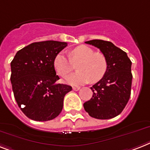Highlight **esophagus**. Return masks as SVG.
Listing matches in <instances>:
<instances>
[{
    "mask_svg": "<svg viewBox=\"0 0 150 150\" xmlns=\"http://www.w3.org/2000/svg\"><path fill=\"white\" fill-rule=\"evenodd\" d=\"M72 88H73V90H74V91H79V90L80 89V87H78V86H77V87H73Z\"/></svg>",
    "mask_w": 150,
    "mask_h": 150,
    "instance_id": "obj_1",
    "label": "esophagus"
}]
</instances>
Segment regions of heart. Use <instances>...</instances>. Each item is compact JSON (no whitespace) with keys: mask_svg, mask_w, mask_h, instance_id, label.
Here are the masks:
<instances>
[{"mask_svg":"<svg viewBox=\"0 0 150 150\" xmlns=\"http://www.w3.org/2000/svg\"><path fill=\"white\" fill-rule=\"evenodd\" d=\"M69 57L63 52H59L54 57L53 66L60 76L64 77L73 69L72 62L76 65L77 72L66 77L65 80L72 86L87 83L91 81L96 83L104 77L108 69L105 56L100 52H95L92 47L79 45L72 49Z\"/></svg>","mask_w":150,"mask_h":150,"instance_id":"1","label":"heart"}]
</instances>
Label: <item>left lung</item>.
Returning a JSON list of instances; mask_svg holds the SVG:
<instances>
[{
    "instance_id": "1",
    "label": "left lung",
    "mask_w": 150,
    "mask_h": 150,
    "mask_svg": "<svg viewBox=\"0 0 150 150\" xmlns=\"http://www.w3.org/2000/svg\"><path fill=\"white\" fill-rule=\"evenodd\" d=\"M99 48L105 56L108 69L104 77L91 87L92 98L83 104L91 117L109 119L117 116L126 107L131 95L132 62L127 54L110 41H86Z\"/></svg>"
}]
</instances>
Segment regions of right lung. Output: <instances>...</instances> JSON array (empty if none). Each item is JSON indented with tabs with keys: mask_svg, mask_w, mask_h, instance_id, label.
I'll list each match as a JSON object with an SVG mask.
<instances>
[{
	"mask_svg": "<svg viewBox=\"0 0 150 150\" xmlns=\"http://www.w3.org/2000/svg\"><path fill=\"white\" fill-rule=\"evenodd\" d=\"M68 45L66 42L45 41L19 50L11 63L12 89L23 113L35 121H48L58 116L64 96L71 91L59 79L53 66L54 58Z\"/></svg>",
	"mask_w": 150,
	"mask_h": 150,
	"instance_id": "right-lung-1",
	"label": "right lung"
}]
</instances>
